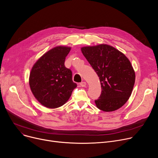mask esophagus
<instances>
[{
	"label": "esophagus",
	"instance_id": "1",
	"mask_svg": "<svg viewBox=\"0 0 158 158\" xmlns=\"http://www.w3.org/2000/svg\"><path fill=\"white\" fill-rule=\"evenodd\" d=\"M80 86H81V87H86V82H85V81L81 82V83H80Z\"/></svg>",
	"mask_w": 158,
	"mask_h": 158
}]
</instances>
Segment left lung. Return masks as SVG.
Instances as JSON below:
<instances>
[{
	"label": "left lung",
	"mask_w": 158,
	"mask_h": 158,
	"mask_svg": "<svg viewBox=\"0 0 158 158\" xmlns=\"http://www.w3.org/2000/svg\"><path fill=\"white\" fill-rule=\"evenodd\" d=\"M81 50L101 81L102 92L95 101L96 106L105 112L118 110L128 101L135 82V72L130 61L107 44L83 47Z\"/></svg>",
	"instance_id": "8db88e82"
}]
</instances>
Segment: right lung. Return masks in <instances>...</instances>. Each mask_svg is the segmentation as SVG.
<instances>
[{"mask_svg":"<svg viewBox=\"0 0 158 158\" xmlns=\"http://www.w3.org/2000/svg\"><path fill=\"white\" fill-rule=\"evenodd\" d=\"M71 47L57 46L49 50L33 65L29 83L36 100L47 108L59 107L69 101L77 87L72 71L64 66Z\"/></svg>","mask_w":158,"mask_h":158,"instance_id":"add662e5","label":"right lung"}]
</instances>
